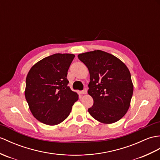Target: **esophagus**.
I'll return each instance as SVG.
<instances>
[{"mask_svg":"<svg viewBox=\"0 0 160 160\" xmlns=\"http://www.w3.org/2000/svg\"><path fill=\"white\" fill-rule=\"evenodd\" d=\"M80 92H81V94H87V89H84V90Z\"/></svg>","mask_w":160,"mask_h":160,"instance_id":"1","label":"esophagus"}]
</instances>
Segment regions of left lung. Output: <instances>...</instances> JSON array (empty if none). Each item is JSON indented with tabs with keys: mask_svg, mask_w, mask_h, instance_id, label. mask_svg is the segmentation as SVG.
I'll list each match as a JSON object with an SVG mask.
<instances>
[{
	"mask_svg": "<svg viewBox=\"0 0 160 160\" xmlns=\"http://www.w3.org/2000/svg\"><path fill=\"white\" fill-rule=\"evenodd\" d=\"M78 57L90 74L88 93L93 99V105L88 109L89 114L103 124L119 121L128 112L133 91L128 67L102 50L82 53Z\"/></svg>",
	"mask_w": 160,
	"mask_h": 160,
	"instance_id": "1",
	"label": "left lung"
}]
</instances>
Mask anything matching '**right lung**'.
Here are the masks:
<instances>
[{"label":"right lung","mask_w":160,"mask_h":160,"mask_svg":"<svg viewBox=\"0 0 160 160\" xmlns=\"http://www.w3.org/2000/svg\"><path fill=\"white\" fill-rule=\"evenodd\" d=\"M73 54H54L36 62L26 78L25 98L36 119L48 125L68 117L78 95L68 86V71Z\"/></svg>","instance_id":"obj_1"}]
</instances>
